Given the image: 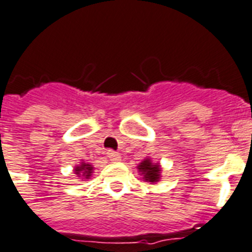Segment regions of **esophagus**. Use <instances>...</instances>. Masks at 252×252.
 <instances>
[{"instance_id":"1","label":"esophagus","mask_w":252,"mask_h":252,"mask_svg":"<svg viewBox=\"0 0 252 252\" xmlns=\"http://www.w3.org/2000/svg\"><path fill=\"white\" fill-rule=\"evenodd\" d=\"M106 155H107V158L110 159L111 161H119L120 160V154L114 150H107Z\"/></svg>"}]
</instances>
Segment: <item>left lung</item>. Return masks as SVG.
Segmentation results:
<instances>
[{"label":"left lung","instance_id":"1","mask_svg":"<svg viewBox=\"0 0 252 252\" xmlns=\"http://www.w3.org/2000/svg\"><path fill=\"white\" fill-rule=\"evenodd\" d=\"M138 169L140 172H142L144 175V179L149 183H157L159 180V173H160V168H159V164H153L149 159L144 160L138 165Z\"/></svg>","mask_w":252,"mask_h":252}]
</instances>
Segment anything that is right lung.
<instances>
[{
	"mask_svg": "<svg viewBox=\"0 0 252 252\" xmlns=\"http://www.w3.org/2000/svg\"><path fill=\"white\" fill-rule=\"evenodd\" d=\"M92 169H93V167H92L91 164L83 163V164L80 165V167L75 168V172H76V175L84 176V177H89L92 173Z\"/></svg>",
	"mask_w": 252,
	"mask_h": 252,
	"instance_id": "obj_1",
	"label": "right lung"
}]
</instances>
